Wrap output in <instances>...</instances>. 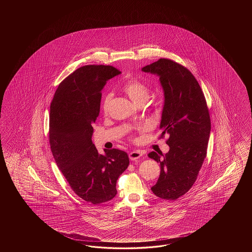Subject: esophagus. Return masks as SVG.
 <instances>
[{
  "instance_id": "1",
  "label": "esophagus",
  "mask_w": 252,
  "mask_h": 252,
  "mask_svg": "<svg viewBox=\"0 0 252 252\" xmlns=\"http://www.w3.org/2000/svg\"><path fill=\"white\" fill-rule=\"evenodd\" d=\"M143 153L140 150H133L131 152H129L128 158L130 160H138L140 157H142Z\"/></svg>"
}]
</instances>
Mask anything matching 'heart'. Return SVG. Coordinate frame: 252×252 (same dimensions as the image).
Segmentation results:
<instances>
[{"instance_id": "b5f03b06", "label": "heart", "mask_w": 252, "mask_h": 252, "mask_svg": "<svg viewBox=\"0 0 252 252\" xmlns=\"http://www.w3.org/2000/svg\"><path fill=\"white\" fill-rule=\"evenodd\" d=\"M123 91L137 104L144 103L150 96L149 87L146 86L143 82L136 78L128 79L123 86ZM111 98H112L111 94H105L102 98L101 109L104 113L108 112Z\"/></svg>"}]
</instances>
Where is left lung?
I'll use <instances>...</instances> for the list:
<instances>
[{"mask_svg": "<svg viewBox=\"0 0 252 252\" xmlns=\"http://www.w3.org/2000/svg\"><path fill=\"white\" fill-rule=\"evenodd\" d=\"M155 74L165 95L160 138L169 135V151L149 154L160 164V175L151 188L158 197L176 200L195 182L206 158L211 120L204 93L193 74L171 59H160L142 68Z\"/></svg>", "mask_w": 252, "mask_h": 252, "instance_id": "1", "label": "left lung"}]
</instances>
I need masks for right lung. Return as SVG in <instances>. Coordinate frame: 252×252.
<instances>
[{"label": "right lung", "mask_w": 252, "mask_h": 252, "mask_svg": "<svg viewBox=\"0 0 252 252\" xmlns=\"http://www.w3.org/2000/svg\"><path fill=\"white\" fill-rule=\"evenodd\" d=\"M121 72L112 65L87 64L59 84L50 104L49 144L70 188L93 204L116 195V183L129 164L125 151L99 154L92 141L93 124L100 113L103 86Z\"/></svg>", "instance_id": "1"}]
</instances>
